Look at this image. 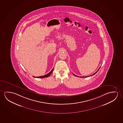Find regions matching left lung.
<instances>
[{
    "label": "left lung",
    "mask_w": 123,
    "mask_h": 123,
    "mask_svg": "<svg viewBox=\"0 0 123 123\" xmlns=\"http://www.w3.org/2000/svg\"><path fill=\"white\" fill-rule=\"evenodd\" d=\"M100 68V67H99V69H98V71H97V72H96L95 73H94V74H92V75H91V76H80V78H84V77H88V76H92V75H94V74H96V73H97L98 72V70H99V68ZM74 74V76H77V77H80V76H76V75H75V74Z\"/></svg>",
    "instance_id": "left-lung-1"
}]
</instances>
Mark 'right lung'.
<instances>
[{
  "label": "right lung",
  "mask_w": 123,
  "mask_h": 123,
  "mask_svg": "<svg viewBox=\"0 0 123 123\" xmlns=\"http://www.w3.org/2000/svg\"><path fill=\"white\" fill-rule=\"evenodd\" d=\"M53 69H54V68H53V70H51L50 72L49 73L47 74H46V75H44V76H37V77L34 76V77H36V78H45V77H49V76H50V75L52 74V73L53 72Z\"/></svg>",
  "instance_id": "add662e5"
}]
</instances>
